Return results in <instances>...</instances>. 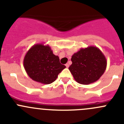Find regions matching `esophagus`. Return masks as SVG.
I'll list each match as a JSON object with an SVG mask.
<instances>
[{
  "instance_id": "1",
  "label": "esophagus",
  "mask_w": 124,
  "mask_h": 124,
  "mask_svg": "<svg viewBox=\"0 0 124 124\" xmlns=\"http://www.w3.org/2000/svg\"><path fill=\"white\" fill-rule=\"evenodd\" d=\"M65 66H66V67H67V68H68V67H69V64H68V63H66Z\"/></svg>"
}]
</instances>
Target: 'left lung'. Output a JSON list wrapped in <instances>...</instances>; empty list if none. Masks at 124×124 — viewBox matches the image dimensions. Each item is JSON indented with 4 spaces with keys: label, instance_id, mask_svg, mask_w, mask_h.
Returning <instances> with one entry per match:
<instances>
[{
    "label": "left lung",
    "instance_id": "1",
    "mask_svg": "<svg viewBox=\"0 0 124 124\" xmlns=\"http://www.w3.org/2000/svg\"><path fill=\"white\" fill-rule=\"evenodd\" d=\"M69 70L77 83L89 85L100 78L107 67V60L97 47L82 48L71 57Z\"/></svg>",
    "mask_w": 124,
    "mask_h": 124
}]
</instances>
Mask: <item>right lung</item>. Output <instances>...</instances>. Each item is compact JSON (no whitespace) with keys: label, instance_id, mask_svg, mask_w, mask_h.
Returning a JSON list of instances; mask_svg holds the SVG:
<instances>
[{"label":"right lung","instance_id":"right-lung-1","mask_svg":"<svg viewBox=\"0 0 124 124\" xmlns=\"http://www.w3.org/2000/svg\"><path fill=\"white\" fill-rule=\"evenodd\" d=\"M23 66L26 73L33 80L42 84H50L66 67L59 62L48 45L35 44L24 57Z\"/></svg>","mask_w":124,"mask_h":124}]
</instances>
